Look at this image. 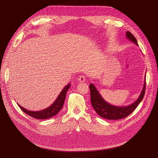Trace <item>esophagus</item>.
Listing matches in <instances>:
<instances>
[{
  "label": "esophagus",
  "mask_w": 158,
  "mask_h": 158,
  "mask_svg": "<svg viewBox=\"0 0 158 158\" xmlns=\"http://www.w3.org/2000/svg\"><path fill=\"white\" fill-rule=\"evenodd\" d=\"M86 80V77L85 76H79V77L78 78V81L80 82H85Z\"/></svg>",
  "instance_id": "34e87169"
}]
</instances>
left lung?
<instances>
[{"label":"left lung","instance_id":"8db88e82","mask_svg":"<svg viewBox=\"0 0 158 158\" xmlns=\"http://www.w3.org/2000/svg\"><path fill=\"white\" fill-rule=\"evenodd\" d=\"M126 36L127 39L138 45L137 40L136 38L132 35V33H131L129 31H127ZM145 85L146 82L144 83L143 89L141 92L139 97L133 104L126 107H118L112 106L106 102L95 86L93 84H90L89 89L91 102H92V105L97 113L102 118L108 120H118L126 118L136 108V107L138 106L140 102L142 101L145 95Z\"/></svg>","mask_w":158,"mask_h":158}]
</instances>
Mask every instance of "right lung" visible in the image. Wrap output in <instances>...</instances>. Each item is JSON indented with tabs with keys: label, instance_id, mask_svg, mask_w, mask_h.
<instances>
[{
	"label": "right lung",
	"instance_id": "1",
	"mask_svg": "<svg viewBox=\"0 0 158 158\" xmlns=\"http://www.w3.org/2000/svg\"><path fill=\"white\" fill-rule=\"evenodd\" d=\"M70 87V84H69L66 85L61 92L60 95H58L56 100L54 101V102L47 108L41 111H29L26 109L23 108L21 106L18 104V106L20 107V108L24 112L26 113L27 114L31 116V117L37 118V119H48L51 118L54 116H55L57 113H58L62 107L63 106V104L65 100L66 94L67 92L68 89Z\"/></svg>",
	"mask_w": 158,
	"mask_h": 158
}]
</instances>
